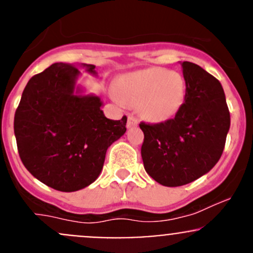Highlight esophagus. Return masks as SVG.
<instances>
[{
  "mask_svg": "<svg viewBox=\"0 0 253 253\" xmlns=\"http://www.w3.org/2000/svg\"><path fill=\"white\" fill-rule=\"evenodd\" d=\"M138 119H137L136 116H132V115H129L128 116V121H127V127H133V126H137L138 125Z\"/></svg>",
  "mask_w": 253,
  "mask_h": 253,
  "instance_id": "obj_1",
  "label": "esophagus"
}]
</instances>
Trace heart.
<instances>
[{
    "instance_id": "b5f03b06",
    "label": "heart",
    "mask_w": 253,
    "mask_h": 253,
    "mask_svg": "<svg viewBox=\"0 0 253 253\" xmlns=\"http://www.w3.org/2000/svg\"><path fill=\"white\" fill-rule=\"evenodd\" d=\"M186 83L177 72L165 68H148L124 76L117 83V94L127 104L138 106L144 119L165 121L180 110Z\"/></svg>"
}]
</instances>
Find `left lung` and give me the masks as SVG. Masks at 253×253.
I'll list each match as a JSON object with an SVG mask.
<instances>
[{"label": "left lung", "mask_w": 253, "mask_h": 253, "mask_svg": "<svg viewBox=\"0 0 253 253\" xmlns=\"http://www.w3.org/2000/svg\"><path fill=\"white\" fill-rule=\"evenodd\" d=\"M185 101L174 119L141 122L145 171L160 185L176 187L203 176L218 163L230 128V112L220 82L198 65L181 63Z\"/></svg>", "instance_id": "left-lung-1"}]
</instances>
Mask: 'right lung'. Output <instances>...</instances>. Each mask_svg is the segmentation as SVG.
Here are the masks:
<instances>
[{
  "label": "right lung",
  "instance_id": "add662e5",
  "mask_svg": "<svg viewBox=\"0 0 253 253\" xmlns=\"http://www.w3.org/2000/svg\"><path fill=\"white\" fill-rule=\"evenodd\" d=\"M82 66L96 73L94 65ZM79 75L75 65H51L29 79L14 115L22 163L34 177L62 192L93 183L108 148L126 132V116L106 119L99 96L78 94Z\"/></svg>",
  "mask_w": 253,
  "mask_h": 253
}]
</instances>
